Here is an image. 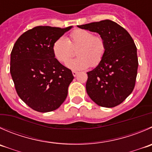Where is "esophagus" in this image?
Wrapping results in <instances>:
<instances>
[{"label": "esophagus", "instance_id": "1", "mask_svg": "<svg viewBox=\"0 0 152 152\" xmlns=\"http://www.w3.org/2000/svg\"><path fill=\"white\" fill-rule=\"evenodd\" d=\"M72 73H73V76H77V74H78V72H76V71H73V72H72Z\"/></svg>", "mask_w": 152, "mask_h": 152}]
</instances>
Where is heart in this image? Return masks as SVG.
Returning <instances> with one entry per match:
<instances>
[{"label":"heart","instance_id":"obj_1","mask_svg":"<svg viewBox=\"0 0 152 152\" xmlns=\"http://www.w3.org/2000/svg\"><path fill=\"white\" fill-rule=\"evenodd\" d=\"M77 57L70 59L66 66L70 70H82L90 66L96 67L104 58L106 45L101 36L83 29H78L70 34V40L65 36H60L53 42L52 51L56 59L65 63L73 54L76 49Z\"/></svg>","mask_w":152,"mask_h":152}]
</instances>
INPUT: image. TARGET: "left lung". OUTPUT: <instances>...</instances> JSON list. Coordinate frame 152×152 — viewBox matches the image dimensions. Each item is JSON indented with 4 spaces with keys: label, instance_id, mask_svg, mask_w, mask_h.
Returning <instances> with one entry per match:
<instances>
[{
    "label": "left lung",
    "instance_id": "8db88e82",
    "mask_svg": "<svg viewBox=\"0 0 152 152\" xmlns=\"http://www.w3.org/2000/svg\"><path fill=\"white\" fill-rule=\"evenodd\" d=\"M78 27L99 33L106 45L103 59L87 73L88 96L101 107L121 104L133 91L137 74V53L133 39L124 28L110 20Z\"/></svg>",
    "mask_w": 152,
    "mask_h": 152
}]
</instances>
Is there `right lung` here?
I'll list each match as a JSON object with an SVG mask.
<instances>
[{
	"label": "right lung",
	"instance_id": "add662e5",
	"mask_svg": "<svg viewBox=\"0 0 152 152\" xmlns=\"http://www.w3.org/2000/svg\"><path fill=\"white\" fill-rule=\"evenodd\" d=\"M71 28L35 26L22 34L13 46L10 73L16 92L36 111H53L67 97L74 77L70 69L56 59L52 46Z\"/></svg>",
	"mask_w": 152,
	"mask_h": 152
}]
</instances>
